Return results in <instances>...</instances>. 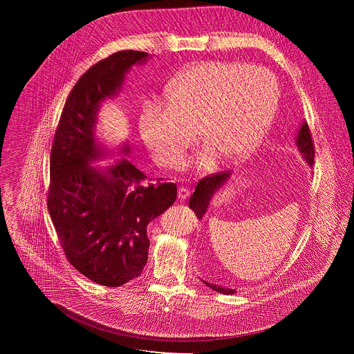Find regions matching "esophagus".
Instances as JSON below:
<instances>
[{
    "mask_svg": "<svg viewBox=\"0 0 354 354\" xmlns=\"http://www.w3.org/2000/svg\"><path fill=\"white\" fill-rule=\"evenodd\" d=\"M190 196V190L189 189H186V187H179L178 189V197L180 198V200H185V198H187Z\"/></svg>",
    "mask_w": 354,
    "mask_h": 354,
    "instance_id": "1",
    "label": "esophagus"
}]
</instances>
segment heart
<instances>
[{"label": "heart", "instance_id": "b5f03b06", "mask_svg": "<svg viewBox=\"0 0 354 354\" xmlns=\"http://www.w3.org/2000/svg\"><path fill=\"white\" fill-rule=\"evenodd\" d=\"M168 104L145 99L138 113L140 136L153 158L178 167L196 142H207L196 160L207 169L220 156L236 160L254 149L269 130L280 104L276 77L243 63H198L165 86Z\"/></svg>", "mask_w": 354, "mask_h": 354}]
</instances>
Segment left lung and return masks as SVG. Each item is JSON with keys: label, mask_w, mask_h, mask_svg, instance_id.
I'll list each match as a JSON object with an SVG mask.
<instances>
[{"label": "left lung", "mask_w": 354, "mask_h": 354, "mask_svg": "<svg viewBox=\"0 0 354 354\" xmlns=\"http://www.w3.org/2000/svg\"><path fill=\"white\" fill-rule=\"evenodd\" d=\"M295 144H297V148L299 151L302 160L308 164V167H313L315 151H314V144H313V138H311V133H310L307 122L301 123L299 130L295 137ZM231 175H232V172L225 171L221 174L206 176L205 179H201L197 183V186L189 200V207L196 213L197 218H203V216L207 213V209L212 203V198L227 183V180L230 179ZM203 283L207 287H210L212 290L221 292V294H234L235 292L234 288H224V287H220L218 284L207 283L205 280H203Z\"/></svg>", "instance_id": "obj_1"}]
</instances>
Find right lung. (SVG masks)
<instances>
[{"label":"right lung","mask_w":354,"mask_h":354,"mask_svg":"<svg viewBox=\"0 0 354 354\" xmlns=\"http://www.w3.org/2000/svg\"><path fill=\"white\" fill-rule=\"evenodd\" d=\"M148 53L123 50L92 66L64 105L50 154L47 207L68 262L89 280L119 287L138 277L148 259L147 225L176 200V185L147 178L130 160L109 156L96 136L97 115ZM129 156L127 142L119 148Z\"/></svg>","instance_id":"1"}]
</instances>
